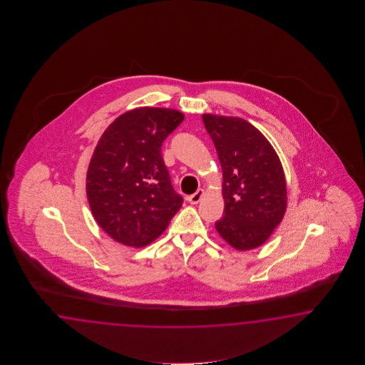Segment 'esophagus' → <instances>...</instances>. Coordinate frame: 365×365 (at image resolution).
<instances>
[{
  "label": "esophagus",
  "instance_id": "esophagus-1",
  "mask_svg": "<svg viewBox=\"0 0 365 365\" xmlns=\"http://www.w3.org/2000/svg\"><path fill=\"white\" fill-rule=\"evenodd\" d=\"M203 194H205L203 189H198L195 193L187 195V201L190 202V203H193V205H197L198 202L201 201Z\"/></svg>",
  "mask_w": 365,
  "mask_h": 365
}]
</instances>
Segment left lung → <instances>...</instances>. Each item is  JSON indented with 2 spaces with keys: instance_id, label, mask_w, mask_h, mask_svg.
<instances>
[{
  "instance_id": "1",
  "label": "left lung",
  "mask_w": 365,
  "mask_h": 365,
  "mask_svg": "<svg viewBox=\"0 0 365 365\" xmlns=\"http://www.w3.org/2000/svg\"><path fill=\"white\" fill-rule=\"evenodd\" d=\"M223 170V217L215 228L237 250L259 247L287 205L284 173L269 140L239 117L203 115Z\"/></svg>"
}]
</instances>
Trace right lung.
<instances>
[{
	"label": "right lung",
	"instance_id": "add662e5",
	"mask_svg": "<svg viewBox=\"0 0 365 365\" xmlns=\"http://www.w3.org/2000/svg\"><path fill=\"white\" fill-rule=\"evenodd\" d=\"M184 115L133 109L103 133L87 171V198L98 225L128 247H145L163 232L182 205L164 164L162 145Z\"/></svg>",
	"mask_w": 365,
	"mask_h": 365
}]
</instances>
